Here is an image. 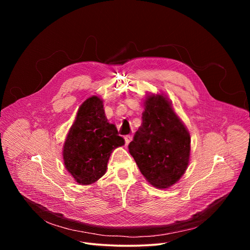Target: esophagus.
Segmentation results:
<instances>
[{
  "label": "esophagus",
  "instance_id": "34e87169",
  "mask_svg": "<svg viewBox=\"0 0 250 250\" xmlns=\"http://www.w3.org/2000/svg\"><path fill=\"white\" fill-rule=\"evenodd\" d=\"M133 140V136H130V135H127V136H125V145L127 146L128 145V144L130 143V141H132Z\"/></svg>",
  "mask_w": 250,
  "mask_h": 250
}]
</instances>
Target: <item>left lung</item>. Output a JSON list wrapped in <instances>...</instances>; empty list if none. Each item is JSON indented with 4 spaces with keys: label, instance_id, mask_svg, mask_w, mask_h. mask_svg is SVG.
Here are the masks:
<instances>
[{
    "label": "left lung",
    "instance_id": "obj_1",
    "mask_svg": "<svg viewBox=\"0 0 250 250\" xmlns=\"http://www.w3.org/2000/svg\"><path fill=\"white\" fill-rule=\"evenodd\" d=\"M143 123L128 151L142 174L157 188H168L186 172L190 155V136L162 94L148 95Z\"/></svg>",
    "mask_w": 250,
    "mask_h": 250
}]
</instances>
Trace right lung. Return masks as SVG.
Wrapping results in <instances>:
<instances>
[{"instance_id": "1", "label": "right lung", "mask_w": 250, "mask_h": 250, "mask_svg": "<svg viewBox=\"0 0 250 250\" xmlns=\"http://www.w3.org/2000/svg\"><path fill=\"white\" fill-rule=\"evenodd\" d=\"M124 145V138L105 116L102 99L89 97L79 108L65 139L64 166L79 185H91L106 172L112 151Z\"/></svg>"}]
</instances>
